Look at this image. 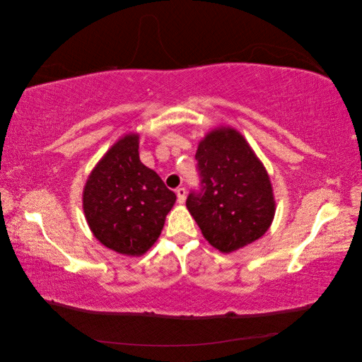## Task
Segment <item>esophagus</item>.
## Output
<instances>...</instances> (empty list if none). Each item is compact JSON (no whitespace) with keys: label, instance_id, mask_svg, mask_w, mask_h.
Returning a JSON list of instances; mask_svg holds the SVG:
<instances>
[{"label":"esophagus","instance_id":"esophagus-1","mask_svg":"<svg viewBox=\"0 0 362 362\" xmlns=\"http://www.w3.org/2000/svg\"><path fill=\"white\" fill-rule=\"evenodd\" d=\"M177 196H178V204H184V201H185V189L184 187L177 189Z\"/></svg>","mask_w":362,"mask_h":362}]
</instances>
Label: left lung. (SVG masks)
I'll return each mask as SVG.
<instances>
[{
    "instance_id": "8db88e82",
    "label": "left lung",
    "mask_w": 362,
    "mask_h": 362,
    "mask_svg": "<svg viewBox=\"0 0 362 362\" xmlns=\"http://www.w3.org/2000/svg\"><path fill=\"white\" fill-rule=\"evenodd\" d=\"M196 160L202 193H192L185 205L206 242L231 254L264 235L275 217V194L245 136L218 125L201 139Z\"/></svg>"
}]
</instances>
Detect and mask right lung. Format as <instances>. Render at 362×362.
Masks as SVG:
<instances>
[{
    "label": "right lung",
    "instance_id": "right-lung-1",
    "mask_svg": "<svg viewBox=\"0 0 362 362\" xmlns=\"http://www.w3.org/2000/svg\"><path fill=\"white\" fill-rule=\"evenodd\" d=\"M177 201L139 157V134L112 145L87 177L83 211L95 238L117 254L141 257L154 246Z\"/></svg>",
    "mask_w": 362,
    "mask_h": 362
}]
</instances>
